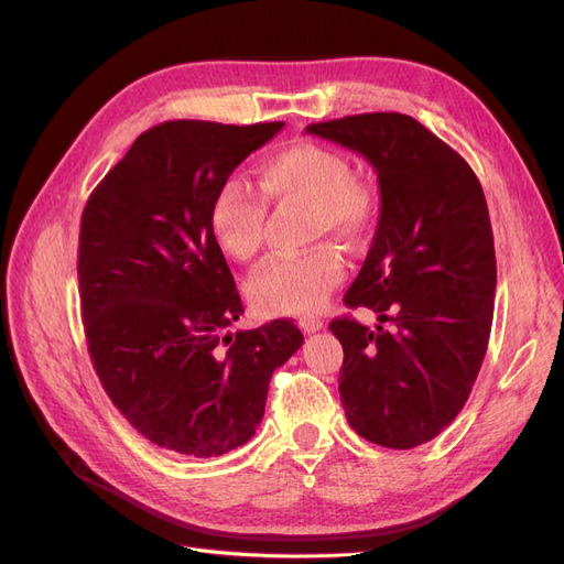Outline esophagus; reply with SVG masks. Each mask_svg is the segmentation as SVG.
I'll return each instance as SVG.
<instances>
[{"label":"esophagus","mask_w":564,"mask_h":564,"mask_svg":"<svg viewBox=\"0 0 564 564\" xmlns=\"http://www.w3.org/2000/svg\"><path fill=\"white\" fill-rule=\"evenodd\" d=\"M299 327L305 332V334H313V332H319L324 327V322L319 317H301L299 319Z\"/></svg>","instance_id":"obj_1"}]
</instances>
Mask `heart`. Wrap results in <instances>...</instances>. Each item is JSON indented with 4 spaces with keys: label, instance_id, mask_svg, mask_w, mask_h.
<instances>
[{
    "label": "heart",
    "instance_id": "b5f03b06",
    "mask_svg": "<svg viewBox=\"0 0 564 564\" xmlns=\"http://www.w3.org/2000/svg\"><path fill=\"white\" fill-rule=\"evenodd\" d=\"M259 191L240 178L220 183L209 209L214 242L235 261H251L265 242L267 197L272 204L305 202L311 207V237H336L360 245L377 218L371 185L352 176L338 150L313 141L284 145L259 162ZM346 261L324 242L308 251L275 256L247 282L251 305L263 315H311L324 308L334 286L344 280Z\"/></svg>",
    "mask_w": 564,
    "mask_h": 564
}]
</instances>
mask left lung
Listing matches in <instances>:
<instances>
[{"instance_id":"left-lung-1","label":"left lung","mask_w":564,"mask_h":564,"mask_svg":"<svg viewBox=\"0 0 564 564\" xmlns=\"http://www.w3.org/2000/svg\"><path fill=\"white\" fill-rule=\"evenodd\" d=\"M305 131L360 152L381 191L377 235L344 296L381 324L329 322L344 346L340 404L373 445L419 447L464 409L489 344L497 256L482 185L409 115H350Z\"/></svg>"}]
</instances>
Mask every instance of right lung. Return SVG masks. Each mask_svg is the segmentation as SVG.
I'll list each match as a JSON object with an SVG mask.
<instances>
[{
  "label": "right lung",
  "instance_id": "right-lung-1",
  "mask_svg": "<svg viewBox=\"0 0 564 564\" xmlns=\"http://www.w3.org/2000/svg\"><path fill=\"white\" fill-rule=\"evenodd\" d=\"M282 127H152L84 207L77 278L94 369L133 429L169 452L242 447L272 371L303 344L292 319L228 334L245 308L209 230L220 183Z\"/></svg>",
  "mask_w": 564,
  "mask_h": 564
}]
</instances>
